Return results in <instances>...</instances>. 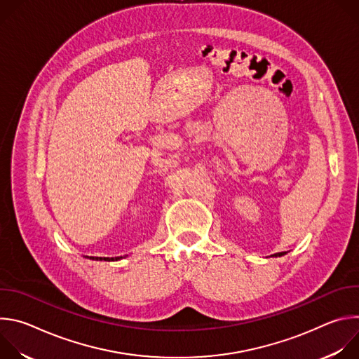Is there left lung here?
I'll use <instances>...</instances> for the list:
<instances>
[{
	"mask_svg": "<svg viewBox=\"0 0 359 359\" xmlns=\"http://www.w3.org/2000/svg\"><path fill=\"white\" fill-rule=\"evenodd\" d=\"M285 254V251L284 252H277V254H273V257H281V255H284Z\"/></svg>",
	"mask_w": 359,
	"mask_h": 359,
	"instance_id": "1",
	"label": "left lung"
}]
</instances>
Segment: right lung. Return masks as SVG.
<instances>
[{
    "instance_id": "1",
    "label": "right lung",
    "mask_w": 359,
    "mask_h": 359,
    "mask_svg": "<svg viewBox=\"0 0 359 359\" xmlns=\"http://www.w3.org/2000/svg\"><path fill=\"white\" fill-rule=\"evenodd\" d=\"M90 260H104V262H115V260H121L122 257H89Z\"/></svg>"
}]
</instances>
